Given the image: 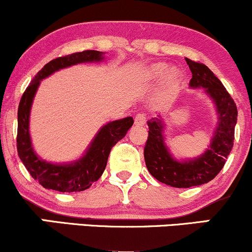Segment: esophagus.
<instances>
[{
  "instance_id": "34e87169",
  "label": "esophagus",
  "mask_w": 252,
  "mask_h": 252,
  "mask_svg": "<svg viewBox=\"0 0 252 252\" xmlns=\"http://www.w3.org/2000/svg\"><path fill=\"white\" fill-rule=\"evenodd\" d=\"M146 123V116L143 114H137L135 117V126H144Z\"/></svg>"
}]
</instances>
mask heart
I'll return each mask as SVG.
<instances>
[{
    "label": "heart",
    "mask_w": 252,
    "mask_h": 252,
    "mask_svg": "<svg viewBox=\"0 0 252 252\" xmlns=\"http://www.w3.org/2000/svg\"><path fill=\"white\" fill-rule=\"evenodd\" d=\"M167 71H168V66L166 65V63H155V65L150 66L149 70L144 73V80H147V82H158V80H161L162 78L166 76ZM179 78V74L178 72L173 71L172 73L169 74V82H175L176 79Z\"/></svg>",
    "instance_id": "heart-1"
}]
</instances>
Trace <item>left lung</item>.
<instances>
[{
    "label": "left lung",
    "mask_w": 252,
    "mask_h": 252,
    "mask_svg": "<svg viewBox=\"0 0 252 252\" xmlns=\"http://www.w3.org/2000/svg\"><path fill=\"white\" fill-rule=\"evenodd\" d=\"M192 79L190 88H204L215 100L218 111V126L210 148L200 158L179 162L169 154L163 141V123L161 117L148 120V140L144 146V160L149 173L156 180L176 189H189L207 184L220 172L230 155L235 140L237 106L235 100L220 80L204 63L186 58Z\"/></svg>",
    "instance_id": "obj_1"
}]
</instances>
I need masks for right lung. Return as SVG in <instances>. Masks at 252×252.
Returning <instances> with one entry per match:
<instances>
[{"label": "right lung", "mask_w": 252, "mask_h": 252, "mask_svg": "<svg viewBox=\"0 0 252 252\" xmlns=\"http://www.w3.org/2000/svg\"><path fill=\"white\" fill-rule=\"evenodd\" d=\"M102 52L83 51L51 60L37 72L22 94L17 110L16 147L22 163L34 180L42 187L57 192H80L89 189L103 174L112 147L122 140L134 124L132 117L114 121L104 126L80 160L70 164H53L37 158L30 137V112L40 80L60 68L79 63L99 62Z\"/></svg>", "instance_id": "1"}]
</instances>
